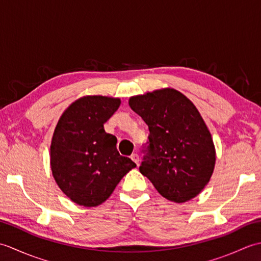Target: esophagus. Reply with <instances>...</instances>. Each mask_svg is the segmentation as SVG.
<instances>
[{
	"label": "esophagus",
	"mask_w": 261,
	"mask_h": 261,
	"mask_svg": "<svg viewBox=\"0 0 261 261\" xmlns=\"http://www.w3.org/2000/svg\"><path fill=\"white\" fill-rule=\"evenodd\" d=\"M131 159L134 160V162H135L137 165H139V160H140L139 154H138V153H132V154H131Z\"/></svg>",
	"instance_id": "34e87169"
}]
</instances>
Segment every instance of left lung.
Returning a JSON list of instances; mask_svg holds the SVG:
<instances>
[{
	"label": "left lung",
	"instance_id": "8db88e82",
	"mask_svg": "<svg viewBox=\"0 0 261 261\" xmlns=\"http://www.w3.org/2000/svg\"><path fill=\"white\" fill-rule=\"evenodd\" d=\"M129 105L150 132L140 173L171 202L197 196L211 179L216 158L212 136L195 105L169 87L132 96Z\"/></svg>",
	"mask_w": 261,
	"mask_h": 261
}]
</instances>
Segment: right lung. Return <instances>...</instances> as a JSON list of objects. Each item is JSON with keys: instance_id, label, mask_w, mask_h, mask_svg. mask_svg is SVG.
<instances>
[{"instance_id": "add662e5", "label": "right lung", "mask_w": 261, "mask_h": 261, "mask_svg": "<svg viewBox=\"0 0 261 261\" xmlns=\"http://www.w3.org/2000/svg\"><path fill=\"white\" fill-rule=\"evenodd\" d=\"M120 104L118 97L83 96L65 110L55 127L53 176L66 196L85 207L107 201L122 177L137 166L121 156L116 138L104 130Z\"/></svg>"}]
</instances>
